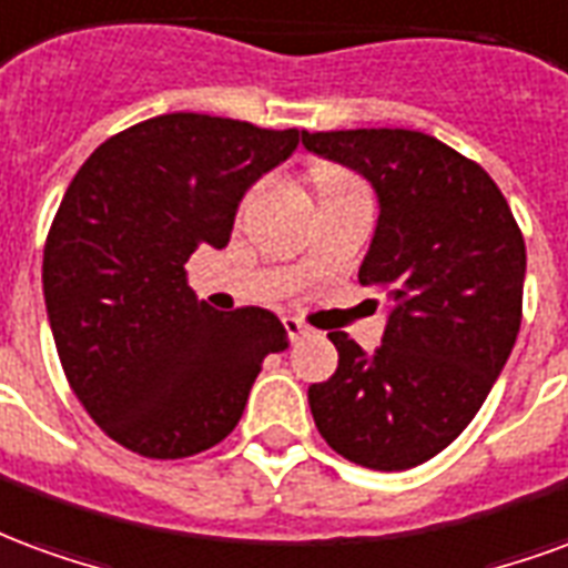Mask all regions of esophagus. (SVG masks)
Here are the masks:
<instances>
[{
  "label": "esophagus",
  "instance_id": "1",
  "mask_svg": "<svg viewBox=\"0 0 568 568\" xmlns=\"http://www.w3.org/2000/svg\"><path fill=\"white\" fill-rule=\"evenodd\" d=\"M284 329H287L290 338H300V335L308 333V326L302 324L300 317H290V314H287V317H284Z\"/></svg>",
  "mask_w": 568,
  "mask_h": 568
}]
</instances>
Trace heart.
Returning <instances> with one entry per match:
<instances>
[{"mask_svg":"<svg viewBox=\"0 0 568 568\" xmlns=\"http://www.w3.org/2000/svg\"><path fill=\"white\" fill-rule=\"evenodd\" d=\"M342 178H351V175L338 172V169H317L314 181H317V187H324V184H333V181H342Z\"/></svg>","mask_w":568,"mask_h":568,"instance_id":"obj_1","label":"heart"}]
</instances>
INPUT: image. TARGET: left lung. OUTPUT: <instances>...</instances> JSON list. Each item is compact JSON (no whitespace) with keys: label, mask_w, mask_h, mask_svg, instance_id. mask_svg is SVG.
<instances>
[{"label":"left lung","mask_w":568,"mask_h":568,"mask_svg":"<svg viewBox=\"0 0 568 568\" xmlns=\"http://www.w3.org/2000/svg\"><path fill=\"white\" fill-rule=\"evenodd\" d=\"M302 144L378 193L359 284L390 300L372 357L347 333H329L338 369L308 387L314 424L357 466L415 469L469 426L515 347L524 235L494 178L433 135L302 132Z\"/></svg>","instance_id":"obj_1"}]
</instances>
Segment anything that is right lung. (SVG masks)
Listing matches in <instances>:
<instances>
[{"mask_svg": "<svg viewBox=\"0 0 568 568\" xmlns=\"http://www.w3.org/2000/svg\"><path fill=\"white\" fill-rule=\"evenodd\" d=\"M296 144L300 130L160 114L99 144L65 190L41 263L48 321L74 396L132 454L214 448L287 347L266 308L199 302L184 263L226 247L244 190Z\"/></svg>", "mask_w": 568, "mask_h": 568, "instance_id": "obj_1", "label": "right lung"}]
</instances>
